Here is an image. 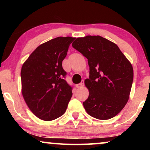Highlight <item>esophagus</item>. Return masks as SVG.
I'll use <instances>...</instances> for the list:
<instances>
[{
    "label": "esophagus",
    "instance_id": "1",
    "mask_svg": "<svg viewBox=\"0 0 150 150\" xmlns=\"http://www.w3.org/2000/svg\"><path fill=\"white\" fill-rule=\"evenodd\" d=\"M76 87L77 88H82L84 87V81H82V82L81 83L78 84V85H76Z\"/></svg>",
    "mask_w": 150,
    "mask_h": 150
}]
</instances>
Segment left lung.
<instances>
[{"instance_id": "left-lung-1", "label": "left lung", "mask_w": 150, "mask_h": 150, "mask_svg": "<svg viewBox=\"0 0 150 150\" xmlns=\"http://www.w3.org/2000/svg\"><path fill=\"white\" fill-rule=\"evenodd\" d=\"M73 48L88 60L89 97L83 102L90 116L106 120L116 116L128 101L133 81L130 61L115 43L101 36L78 38Z\"/></svg>"}]
</instances>
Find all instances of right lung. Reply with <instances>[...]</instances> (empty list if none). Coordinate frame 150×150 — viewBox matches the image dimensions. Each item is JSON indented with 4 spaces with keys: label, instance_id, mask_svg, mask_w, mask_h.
I'll return each mask as SVG.
<instances>
[{
    "label": "right lung",
    "instance_id": "add662e5",
    "mask_svg": "<svg viewBox=\"0 0 150 150\" xmlns=\"http://www.w3.org/2000/svg\"><path fill=\"white\" fill-rule=\"evenodd\" d=\"M71 37H58L41 44L23 63L22 93L28 107L40 120L52 121L65 113L72 96L64 79L62 61Z\"/></svg>",
    "mask_w": 150,
    "mask_h": 150
}]
</instances>
